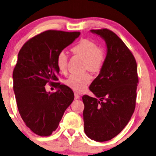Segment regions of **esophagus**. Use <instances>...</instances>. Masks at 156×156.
<instances>
[{
	"mask_svg": "<svg viewBox=\"0 0 156 156\" xmlns=\"http://www.w3.org/2000/svg\"><path fill=\"white\" fill-rule=\"evenodd\" d=\"M74 95H75V99H76V100H78V99L80 98V95L78 94V93H76L74 94Z\"/></svg>",
	"mask_w": 156,
	"mask_h": 156,
	"instance_id": "34e87169",
	"label": "esophagus"
}]
</instances>
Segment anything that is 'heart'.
<instances>
[{
    "label": "heart",
    "instance_id": "1",
    "mask_svg": "<svg viewBox=\"0 0 156 156\" xmlns=\"http://www.w3.org/2000/svg\"><path fill=\"white\" fill-rule=\"evenodd\" d=\"M71 51L76 55L84 58V68L92 72H98L105 62V53L97 44L88 39H81L72 48ZM56 64L58 70L65 73L67 70L68 56L63 51L58 54ZM91 76L88 73L71 75L65 80V84L72 90L82 92L90 83Z\"/></svg>",
    "mask_w": 156,
    "mask_h": 156
}]
</instances>
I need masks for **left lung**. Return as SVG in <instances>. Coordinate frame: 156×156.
<instances>
[{
    "label": "left lung",
    "instance_id": "left-lung-1",
    "mask_svg": "<svg viewBox=\"0 0 156 156\" xmlns=\"http://www.w3.org/2000/svg\"><path fill=\"white\" fill-rule=\"evenodd\" d=\"M90 32L105 41L107 53L89 87L95 97L82 98L84 130L91 140L103 142L117 136L129 122L136 107L138 77L133 55L115 33L106 28Z\"/></svg>",
    "mask_w": 156,
    "mask_h": 156
}]
</instances>
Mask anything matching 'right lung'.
<instances>
[{
    "label": "right lung",
    "instance_id": "obj_1",
    "mask_svg": "<svg viewBox=\"0 0 156 156\" xmlns=\"http://www.w3.org/2000/svg\"><path fill=\"white\" fill-rule=\"evenodd\" d=\"M80 32L47 30L27 41L20 50L13 73V90L18 111L26 125L41 136H48L59 125L64 112L74 100L69 87L55 83L60 70L56 58ZM47 82L56 92L45 90Z\"/></svg>",
    "mask_w": 156,
    "mask_h": 156
}]
</instances>
